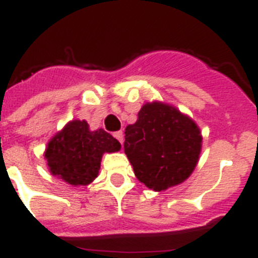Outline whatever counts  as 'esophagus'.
<instances>
[{
	"instance_id": "obj_1",
	"label": "esophagus",
	"mask_w": 258,
	"mask_h": 258,
	"mask_svg": "<svg viewBox=\"0 0 258 258\" xmlns=\"http://www.w3.org/2000/svg\"><path fill=\"white\" fill-rule=\"evenodd\" d=\"M113 137H115L116 140H117L118 142L121 143V145H122V143H124V133H122L121 131H120V132H116V133H113Z\"/></svg>"
}]
</instances>
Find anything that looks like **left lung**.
<instances>
[{"label": "left lung", "instance_id": "obj_1", "mask_svg": "<svg viewBox=\"0 0 258 258\" xmlns=\"http://www.w3.org/2000/svg\"><path fill=\"white\" fill-rule=\"evenodd\" d=\"M203 137L190 116L163 102H147L125 127L124 151L138 181L154 191L182 183L197 168Z\"/></svg>", "mask_w": 258, "mask_h": 258}]
</instances>
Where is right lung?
Returning <instances> with one entry per match:
<instances>
[{"label":"right lung","mask_w":258,"mask_h":258,"mask_svg":"<svg viewBox=\"0 0 258 258\" xmlns=\"http://www.w3.org/2000/svg\"><path fill=\"white\" fill-rule=\"evenodd\" d=\"M120 149V142L103 129L90 131L85 120H72L49 141L44 155L50 173L76 187L92 183L103 154Z\"/></svg>","instance_id":"right-lung-1"}]
</instances>
